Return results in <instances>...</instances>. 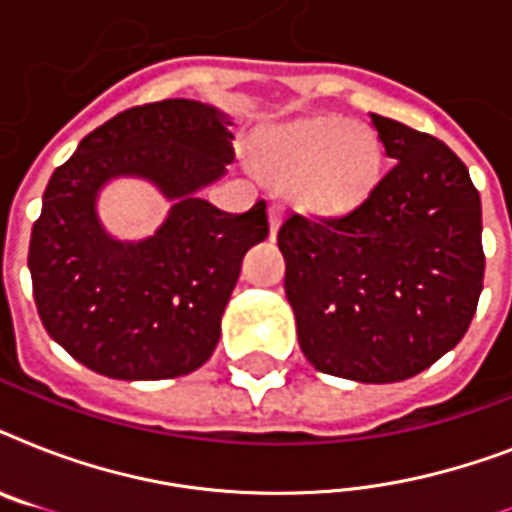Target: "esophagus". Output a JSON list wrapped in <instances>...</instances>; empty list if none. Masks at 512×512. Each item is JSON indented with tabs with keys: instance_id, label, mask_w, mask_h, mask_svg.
Segmentation results:
<instances>
[{
	"instance_id": "34e87169",
	"label": "esophagus",
	"mask_w": 512,
	"mask_h": 512,
	"mask_svg": "<svg viewBox=\"0 0 512 512\" xmlns=\"http://www.w3.org/2000/svg\"><path fill=\"white\" fill-rule=\"evenodd\" d=\"M281 215H284V204H281V201H273L271 207H268V223H271V233H276V228H279Z\"/></svg>"
}]
</instances>
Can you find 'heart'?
Segmentation results:
<instances>
[{
    "label": "heart",
    "instance_id": "obj_1",
    "mask_svg": "<svg viewBox=\"0 0 512 512\" xmlns=\"http://www.w3.org/2000/svg\"><path fill=\"white\" fill-rule=\"evenodd\" d=\"M265 170L297 180L316 212L340 215L364 199L380 167V148L366 127L342 116H319L284 127L263 154Z\"/></svg>",
    "mask_w": 512,
    "mask_h": 512
}]
</instances>
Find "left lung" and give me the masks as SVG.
Returning <instances> with one entry per match:
<instances>
[{
	"instance_id": "left-lung-1",
	"label": "left lung",
	"mask_w": 512,
	"mask_h": 512,
	"mask_svg": "<svg viewBox=\"0 0 512 512\" xmlns=\"http://www.w3.org/2000/svg\"><path fill=\"white\" fill-rule=\"evenodd\" d=\"M385 175L340 217L279 228L297 340L319 372L409 380L465 337L484 289L481 196L433 135L372 114Z\"/></svg>"
}]
</instances>
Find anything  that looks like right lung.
I'll list each match as a JSON object with an SVG mask.
<instances>
[{"label":"right lung","mask_w":512,"mask_h":512,"mask_svg":"<svg viewBox=\"0 0 512 512\" xmlns=\"http://www.w3.org/2000/svg\"><path fill=\"white\" fill-rule=\"evenodd\" d=\"M231 124L199 100L127 108L52 172L28 271L47 335L92 372L170 380L212 356L241 260L268 236L265 201L231 215L199 199L233 162ZM114 176L148 179L173 201L146 240H114L99 223V188Z\"/></svg>","instance_id":"obj_1"}]
</instances>
